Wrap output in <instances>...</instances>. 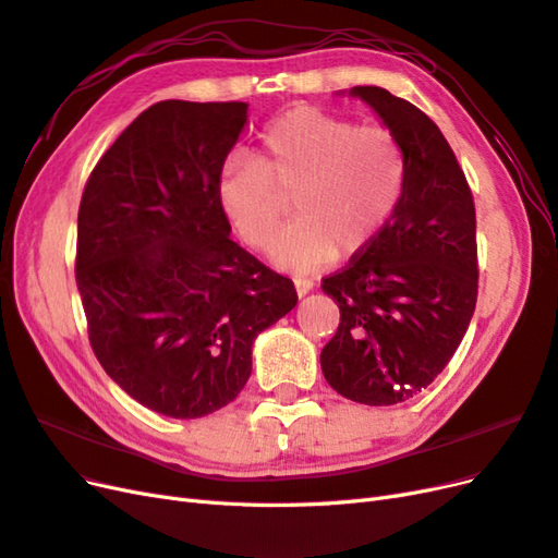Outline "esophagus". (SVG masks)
<instances>
[{
    "instance_id": "34e87169",
    "label": "esophagus",
    "mask_w": 558,
    "mask_h": 558,
    "mask_svg": "<svg viewBox=\"0 0 558 558\" xmlns=\"http://www.w3.org/2000/svg\"><path fill=\"white\" fill-rule=\"evenodd\" d=\"M293 283H295V291H298V295L302 298V295H307L312 289H314V281L312 279H307V277H295L293 279Z\"/></svg>"
}]
</instances>
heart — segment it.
Listing matches in <instances>:
<instances>
[{
  "label": "heart",
  "instance_id": "heart-1",
  "mask_svg": "<svg viewBox=\"0 0 558 558\" xmlns=\"http://www.w3.org/2000/svg\"><path fill=\"white\" fill-rule=\"evenodd\" d=\"M408 179L398 134L379 123L356 125L316 107L281 113L260 134V158L232 156L218 202L240 238L272 248L293 197L298 221L283 234L275 260L316 269L356 256L391 221Z\"/></svg>",
  "mask_w": 558,
  "mask_h": 558
}]
</instances>
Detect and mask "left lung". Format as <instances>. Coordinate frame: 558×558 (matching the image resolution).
Masks as SVG:
<instances>
[{
  "mask_svg": "<svg viewBox=\"0 0 558 558\" xmlns=\"http://www.w3.org/2000/svg\"><path fill=\"white\" fill-rule=\"evenodd\" d=\"M351 95L398 134L408 179L377 240L320 281L340 307L320 369L337 393L377 408L421 393L459 349L477 305V218L461 165L424 111L377 86Z\"/></svg>",
  "mask_w": 558,
  "mask_h": 558,
  "instance_id": "8db88e82",
  "label": "left lung"
}]
</instances>
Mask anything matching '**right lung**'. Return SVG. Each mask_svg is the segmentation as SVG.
Masks as SVG:
<instances>
[{
    "label": "right lung",
    "instance_id": "add662e5",
    "mask_svg": "<svg viewBox=\"0 0 558 558\" xmlns=\"http://www.w3.org/2000/svg\"><path fill=\"white\" fill-rule=\"evenodd\" d=\"M244 102L142 111L83 189L76 286L105 373L144 408L197 418L251 375V344L298 305L289 277L230 240L218 181Z\"/></svg>",
    "mask_w": 558,
    "mask_h": 558
}]
</instances>
